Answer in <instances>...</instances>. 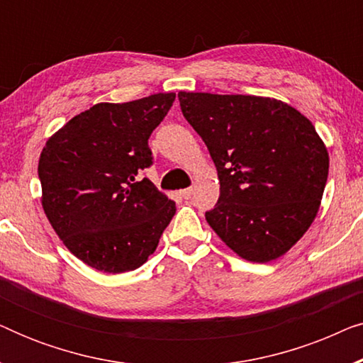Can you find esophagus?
<instances>
[{
	"instance_id": "1",
	"label": "esophagus",
	"mask_w": 363,
	"mask_h": 363,
	"mask_svg": "<svg viewBox=\"0 0 363 363\" xmlns=\"http://www.w3.org/2000/svg\"><path fill=\"white\" fill-rule=\"evenodd\" d=\"M180 195L185 198V200H190V198L193 196V188H185V190L180 191Z\"/></svg>"
}]
</instances>
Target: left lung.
<instances>
[{
  "label": "left lung",
  "instance_id": "8db88e82",
  "mask_svg": "<svg viewBox=\"0 0 363 363\" xmlns=\"http://www.w3.org/2000/svg\"><path fill=\"white\" fill-rule=\"evenodd\" d=\"M178 101L218 170L208 225L246 261L286 255L314 221L329 175L312 122L271 97L178 92Z\"/></svg>",
  "mask_w": 363,
  "mask_h": 363
}]
</instances>
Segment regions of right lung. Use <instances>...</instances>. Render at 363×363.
Masks as SVG:
<instances>
[{"instance_id": "add662e5", "label": "right lung", "mask_w": 363, "mask_h": 363, "mask_svg": "<svg viewBox=\"0 0 363 363\" xmlns=\"http://www.w3.org/2000/svg\"><path fill=\"white\" fill-rule=\"evenodd\" d=\"M173 101L168 92L96 104L43 148L44 213L64 246L94 269L118 274L140 267L175 215V201L140 180L153 160L148 138Z\"/></svg>"}]
</instances>
